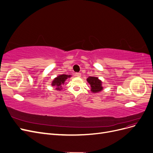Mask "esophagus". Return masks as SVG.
Listing matches in <instances>:
<instances>
[{"instance_id":"34e87169","label":"esophagus","mask_w":153,"mask_h":153,"mask_svg":"<svg viewBox=\"0 0 153 153\" xmlns=\"http://www.w3.org/2000/svg\"><path fill=\"white\" fill-rule=\"evenodd\" d=\"M75 76L77 77H80L81 76V73H75Z\"/></svg>"}]
</instances>
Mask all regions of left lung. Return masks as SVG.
Here are the masks:
<instances>
[{
    "label": "left lung",
    "mask_w": 153,
    "mask_h": 153,
    "mask_svg": "<svg viewBox=\"0 0 153 153\" xmlns=\"http://www.w3.org/2000/svg\"><path fill=\"white\" fill-rule=\"evenodd\" d=\"M87 81L90 84L91 91L92 92H98L103 89L101 86V82L97 77L89 76L87 78Z\"/></svg>",
    "instance_id": "8db88e82"
}]
</instances>
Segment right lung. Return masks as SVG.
I'll return each instance as SVG.
<instances>
[{
  "label": "right lung",
  "mask_w": 153,
  "mask_h": 153,
  "mask_svg": "<svg viewBox=\"0 0 153 153\" xmlns=\"http://www.w3.org/2000/svg\"><path fill=\"white\" fill-rule=\"evenodd\" d=\"M71 75H61L58 76L57 78H55L53 80L52 85V86L56 87V89L58 91H61L62 89V87L64 84V82L67 79V78L70 77Z\"/></svg>",
  "instance_id": "add662e5"
}]
</instances>
